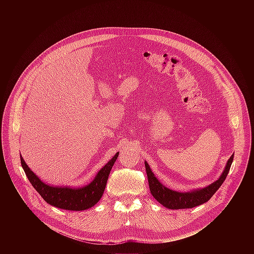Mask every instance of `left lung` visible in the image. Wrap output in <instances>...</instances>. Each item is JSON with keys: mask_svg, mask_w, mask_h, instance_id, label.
Masks as SVG:
<instances>
[{"mask_svg": "<svg viewBox=\"0 0 254 254\" xmlns=\"http://www.w3.org/2000/svg\"><path fill=\"white\" fill-rule=\"evenodd\" d=\"M233 157L234 156L232 155L230 159L227 161L225 169L218 180L215 181L214 183L210 184L205 188L192 190L190 192H178L165 187L155 177L149 164L147 162H144L151 194L160 204L169 209H187L194 208L196 206L204 204L208 200H210V198L223 184L229 173L231 164L233 162Z\"/></svg>", "mask_w": 254, "mask_h": 254, "instance_id": "obj_1", "label": "left lung"}]
</instances>
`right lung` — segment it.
Returning <instances> with one entry per match:
<instances>
[{
    "instance_id": "right-lung-1",
    "label": "right lung",
    "mask_w": 254,
    "mask_h": 254,
    "mask_svg": "<svg viewBox=\"0 0 254 254\" xmlns=\"http://www.w3.org/2000/svg\"><path fill=\"white\" fill-rule=\"evenodd\" d=\"M119 157L117 153L114 158L104 165L96 174L91 183L84 187L71 188V187H54L48 185L36 176L25 163L22 156L21 165L24 172L30 181L32 186L35 188L41 197L50 205L70 211H82L94 206L103 195L108 176L112 171L114 164Z\"/></svg>"
}]
</instances>
